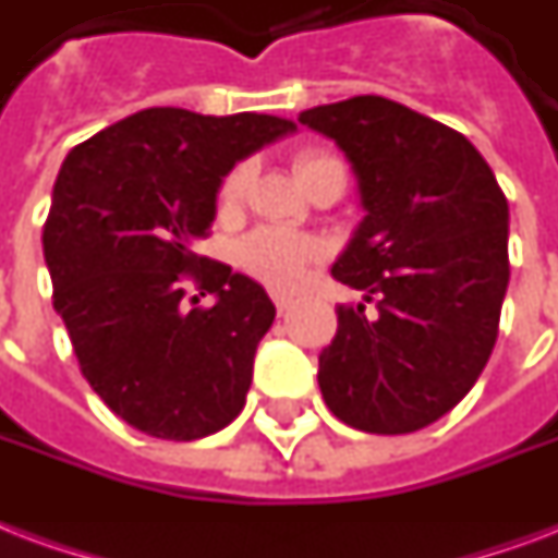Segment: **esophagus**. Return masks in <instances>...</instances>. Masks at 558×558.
<instances>
[{"label": "esophagus", "instance_id": "esophagus-1", "mask_svg": "<svg viewBox=\"0 0 558 558\" xmlns=\"http://www.w3.org/2000/svg\"><path fill=\"white\" fill-rule=\"evenodd\" d=\"M275 307H278V313L283 316V313H289L292 310V298L289 295H275Z\"/></svg>", "mask_w": 558, "mask_h": 558}]
</instances>
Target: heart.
Instances as JSON below:
<instances>
[{
	"label": "heart",
	"mask_w": 558,
	"mask_h": 558,
	"mask_svg": "<svg viewBox=\"0 0 558 558\" xmlns=\"http://www.w3.org/2000/svg\"><path fill=\"white\" fill-rule=\"evenodd\" d=\"M322 160H336V157L327 155H301L295 160L298 175L310 169V166L322 163ZM248 186V166L240 163L233 166L231 172L225 175L222 186H219V202L222 207H231L242 198ZM318 248L316 242L304 240V236H295V233L287 231H271V228H263V231H254L248 240H242L240 245V263L245 269L260 278L263 283H269L275 289H292L298 287L304 275H307L310 260L316 257Z\"/></svg>",
	"instance_id": "obj_1"
}]
</instances>
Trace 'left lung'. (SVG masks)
Masks as SVG:
<instances>
[{
    "mask_svg": "<svg viewBox=\"0 0 558 558\" xmlns=\"http://www.w3.org/2000/svg\"><path fill=\"white\" fill-rule=\"evenodd\" d=\"M342 148L363 222L333 278L377 298L339 304L318 386L336 418L415 433L457 407L486 368L509 287V204L459 131L383 96L298 117Z\"/></svg>",
    "mask_w": 558,
    "mask_h": 558,
    "instance_id": "obj_1",
    "label": "left lung"
}]
</instances>
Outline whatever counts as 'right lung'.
I'll list each match as a JSON object with an SVG mask.
<instances>
[{"label":"right lung","mask_w":558,"mask_h":558,"mask_svg":"<svg viewBox=\"0 0 558 558\" xmlns=\"http://www.w3.org/2000/svg\"><path fill=\"white\" fill-rule=\"evenodd\" d=\"M295 131L269 113L146 108L63 160L43 257L93 392L155 439L193 441L245 407L275 304L248 275L195 254L233 166ZM217 304L186 311L185 275Z\"/></svg>","instance_id":"add662e5"}]
</instances>
